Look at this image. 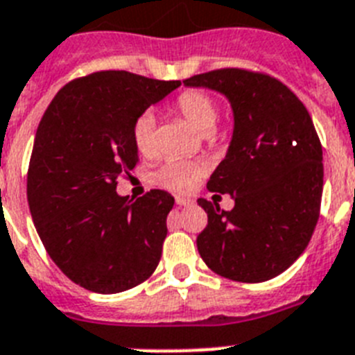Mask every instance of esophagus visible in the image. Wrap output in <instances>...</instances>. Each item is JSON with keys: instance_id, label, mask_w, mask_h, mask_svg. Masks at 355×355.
Listing matches in <instances>:
<instances>
[{"instance_id": "obj_1", "label": "esophagus", "mask_w": 355, "mask_h": 355, "mask_svg": "<svg viewBox=\"0 0 355 355\" xmlns=\"http://www.w3.org/2000/svg\"><path fill=\"white\" fill-rule=\"evenodd\" d=\"M192 199H187V198H175V205H180V207H190L192 205Z\"/></svg>"}]
</instances>
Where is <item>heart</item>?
I'll list each match as a JSON object with an SVG mask.
<instances>
[{
	"label": "heart",
	"mask_w": 355,
	"mask_h": 355,
	"mask_svg": "<svg viewBox=\"0 0 355 355\" xmlns=\"http://www.w3.org/2000/svg\"><path fill=\"white\" fill-rule=\"evenodd\" d=\"M174 113L181 116L193 131L201 135L214 132L219 120V105L205 91H184L174 102ZM132 144L141 156H150L154 150V120L150 114H141L135 120L131 131ZM202 174V166L193 162L168 159L154 174L156 183L172 190H189Z\"/></svg>",
	"instance_id": "1"
}]
</instances>
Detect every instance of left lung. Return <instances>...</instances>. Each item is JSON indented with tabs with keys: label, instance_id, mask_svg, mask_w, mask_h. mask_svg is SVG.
Instances as JSON below:
<instances>
[{
	"label": "left lung",
	"instance_id": "8db88e82",
	"mask_svg": "<svg viewBox=\"0 0 355 355\" xmlns=\"http://www.w3.org/2000/svg\"><path fill=\"white\" fill-rule=\"evenodd\" d=\"M183 84L217 91L233 111L228 153L207 189L230 193L235 207L224 211L198 199L208 214L199 255L230 280H271L304 253L320 217L323 150L313 118L289 87L264 73L224 68Z\"/></svg>",
	"mask_w": 355,
	"mask_h": 355
}]
</instances>
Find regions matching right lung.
<instances>
[{
	"label": "right lung",
	"mask_w": 355,
	"mask_h": 355,
	"mask_svg": "<svg viewBox=\"0 0 355 355\" xmlns=\"http://www.w3.org/2000/svg\"><path fill=\"white\" fill-rule=\"evenodd\" d=\"M129 71H96L66 84L39 122L26 196L48 255L71 282L114 295L154 272L174 198L150 190L136 201L118 196L132 171V123L180 87Z\"/></svg>",
	"instance_id": "right-lung-1"
}]
</instances>
